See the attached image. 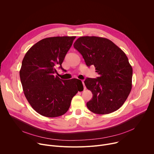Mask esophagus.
I'll list each match as a JSON object with an SVG mask.
<instances>
[{"label": "esophagus", "instance_id": "1", "mask_svg": "<svg viewBox=\"0 0 154 154\" xmlns=\"http://www.w3.org/2000/svg\"><path fill=\"white\" fill-rule=\"evenodd\" d=\"M82 84H83V88H84V90H85V89H86V87H85V86L84 81H83V80H82Z\"/></svg>", "mask_w": 154, "mask_h": 154}]
</instances>
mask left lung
Instances as JSON below:
<instances>
[{
  "label": "left lung",
  "instance_id": "1",
  "mask_svg": "<svg viewBox=\"0 0 154 154\" xmlns=\"http://www.w3.org/2000/svg\"><path fill=\"white\" fill-rule=\"evenodd\" d=\"M74 48L82 55L87 66L94 65L99 75L84 83L92 92L86 103L91 112L105 115L118 109L131 90L133 70L125 53L112 41L97 36H82Z\"/></svg>",
  "mask_w": 154,
  "mask_h": 154
}]
</instances>
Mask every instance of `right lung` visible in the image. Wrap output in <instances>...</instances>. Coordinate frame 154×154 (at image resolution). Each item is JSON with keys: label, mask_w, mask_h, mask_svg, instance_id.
Segmentation results:
<instances>
[{"label": "right lung", "mask_w": 154, "mask_h": 154, "mask_svg": "<svg viewBox=\"0 0 154 154\" xmlns=\"http://www.w3.org/2000/svg\"><path fill=\"white\" fill-rule=\"evenodd\" d=\"M75 36L42 39L26 53L19 71L24 93L35 110L42 116L55 118L67 112L72 97L83 86L77 79L62 80L55 76Z\"/></svg>", "instance_id": "right-lung-1"}]
</instances>
